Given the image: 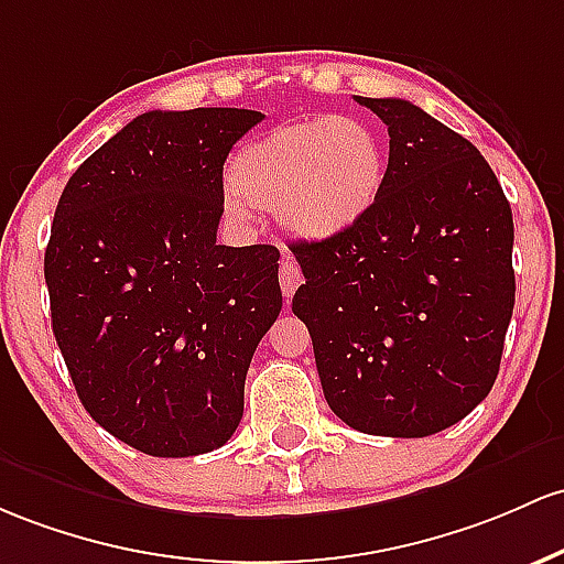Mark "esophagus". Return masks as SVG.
<instances>
[{"label":"esophagus","mask_w":564,"mask_h":564,"mask_svg":"<svg viewBox=\"0 0 564 564\" xmlns=\"http://www.w3.org/2000/svg\"><path fill=\"white\" fill-rule=\"evenodd\" d=\"M281 289H283V296H292L294 292H296V286H300L302 283V272H300V268H296V262H294V257L292 253H283V259H281Z\"/></svg>","instance_id":"esophagus-1"}]
</instances>
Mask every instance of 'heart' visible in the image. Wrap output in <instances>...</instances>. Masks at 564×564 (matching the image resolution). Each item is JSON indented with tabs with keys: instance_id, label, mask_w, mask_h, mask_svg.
I'll return each mask as SVG.
<instances>
[{
	"instance_id": "1",
	"label": "heart",
	"mask_w": 564,
	"mask_h": 564,
	"mask_svg": "<svg viewBox=\"0 0 564 564\" xmlns=\"http://www.w3.org/2000/svg\"><path fill=\"white\" fill-rule=\"evenodd\" d=\"M386 171V144L367 120H289L235 154L225 208L235 219H249L251 206L275 208L278 221L296 238L329 240L372 212Z\"/></svg>"
}]
</instances>
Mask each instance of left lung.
<instances>
[{"label": "left lung", "mask_w": 564, "mask_h": 564, "mask_svg": "<svg viewBox=\"0 0 564 564\" xmlns=\"http://www.w3.org/2000/svg\"><path fill=\"white\" fill-rule=\"evenodd\" d=\"M388 126L386 187L348 232L292 246V311L326 404L372 436L420 438L487 399L513 313V219L479 150L404 98H361Z\"/></svg>", "instance_id": "obj_1"}]
</instances>
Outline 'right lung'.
Here are the masks:
<instances>
[{"label":"right lung","instance_id":"add662e5","mask_svg":"<svg viewBox=\"0 0 564 564\" xmlns=\"http://www.w3.org/2000/svg\"><path fill=\"white\" fill-rule=\"evenodd\" d=\"M262 111H147L74 171L45 251L53 334L79 401L152 457L219 449L281 313L275 246H219L221 171Z\"/></svg>","mask_w":564,"mask_h":564}]
</instances>
